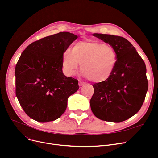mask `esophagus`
<instances>
[{"mask_svg": "<svg viewBox=\"0 0 158 158\" xmlns=\"http://www.w3.org/2000/svg\"><path fill=\"white\" fill-rule=\"evenodd\" d=\"M85 85H86V83L85 82H82V81H79V86H83Z\"/></svg>", "mask_w": 158, "mask_h": 158, "instance_id": "obj_1", "label": "esophagus"}]
</instances>
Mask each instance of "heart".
Returning <instances> with one entry per match:
<instances>
[{
    "mask_svg": "<svg viewBox=\"0 0 158 158\" xmlns=\"http://www.w3.org/2000/svg\"><path fill=\"white\" fill-rule=\"evenodd\" d=\"M81 63V73L94 82L108 79L117 63V56L113 47L101 41L87 40L75 44L72 52L65 51L62 64L66 73L72 76Z\"/></svg>",
    "mask_w": 158,
    "mask_h": 158,
    "instance_id": "heart-1",
    "label": "heart"
}]
</instances>
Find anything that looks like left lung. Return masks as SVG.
<instances>
[{
    "label": "left lung",
    "instance_id": "1",
    "mask_svg": "<svg viewBox=\"0 0 158 158\" xmlns=\"http://www.w3.org/2000/svg\"><path fill=\"white\" fill-rule=\"evenodd\" d=\"M93 35L113 47L117 63L108 79L93 85L91 110L102 120L125 121L139 111L145 101L148 90L145 64L126 38L98 33Z\"/></svg>",
    "mask_w": 158,
    "mask_h": 158
}]
</instances>
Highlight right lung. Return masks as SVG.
I'll use <instances>...</instances> for the list:
<instances>
[{
	"instance_id": "add662e5",
	"label": "right lung",
	"mask_w": 158,
	"mask_h": 158,
	"mask_svg": "<svg viewBox=\"0 0 158 158\" xmlns=\"http://www.w3.org/2000/svg\"><path fill=\"white\" fill-rule=\"evenodd\" d=\"M78 36L61 32L32 42L16 64V95L30 118L40 122L59 118L68 98L79 89L78 81L63 73L62 56Z\"/></svg>"
}]
</instances>
